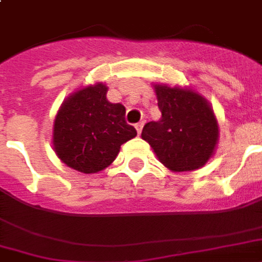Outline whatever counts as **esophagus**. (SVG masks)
<instances>
[{
    "label": "esophagus",
    "mask_w": 262,
    "mask_h": 262,
    "mask_svg": "<svg viewBox=\"0 0 262 262\" xmlns=\"http://www.w3.org/2000/svg\"><path fill=\"white\" fill-rule=\"evenodd\" d=\"M135 127H136L137 135H140V133H142V129H143V122H139V123H136Z\"/></svg>",
    "instance_id": "esophagus-1"
}]
</instances>
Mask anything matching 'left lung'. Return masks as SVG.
Returning <instances> with one entry per match:
<instances>
[{
    "mask_svg": "<svg viewBox=\"0 0 262 262\" xmlns=\"http://www.w3.org/2000/svg\"><path fill=\"white\" fill-rule=\"evenodd\" d=\"M162 118L146 123L142 139L171 171L203 167L219 142V123L211 106L187 88L155 85Z\"/></svg>",
    "mask_w": 262,
    "mask_h": 262,
    "instance_id": "1",
    "label": "left lung"
}]
</instances>
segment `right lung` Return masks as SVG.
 <instances>
[{
	"label": "right lung",
	"instance_id": "obj_1",
	"mask_svg": "<svg viewBox=\"0 0 262 262\" xmlns=\"http://www.w3.org/2000/svg\"><path fill=\"white\" fill-rule=\"evenodd\" d=\"M107 86L96 83L76 91L62 103L54 122L56 156L80 173H98L118 156L137 132L125 120L126 109L106 99Z\"/></svg>",
	"mask_w": 262,
	"mask_h": 262
}]
</instances>
